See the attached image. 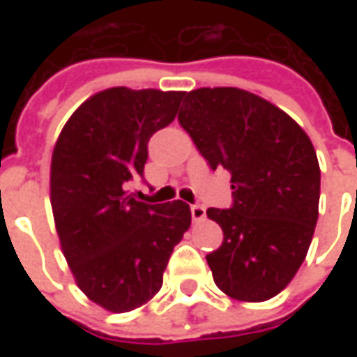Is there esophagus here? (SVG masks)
<instances>
[{
	"label": "esophagus",
	"instance_id": "34e87169",
	"mask_svg": "<svg viewBox=\"0 0 357 357\" xmlns=\"http://www.w3.org/2000/svg\"><path fill=\"white\" fill-rule=\"evenodd\" d=\"M204 216H206V210L202 204H191V218L195 222H201V220H204Z\"/></svg>",
	"mask_w": 357,
	"mask_h": 357
}]
</instances>
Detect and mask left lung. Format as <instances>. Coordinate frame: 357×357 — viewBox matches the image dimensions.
Segmentation results:
<instances>
[{
	"label": "left lung",
	"instance_id": "8db88e82",
	"mask_svg": "<svg viewBox=\"0 0 357 357\" xmlns=\"http://www.w3.org/2000/svg\"><path fill=\"white\" fill-rule=\"evenodd\" d=\"M178 120L210 168L231 174V206L206 210L224 231L206 255L214 283L245 302L275 296L304 262L317 224L312 141L275 105L237 88L183 93Z\"/></svg>",
	"mask_w": 357,
	"mask_h": 357
}]
</instances>
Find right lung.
Here are the masks:
<instances>
[{"mask_svg": "<svg viewBox=\"0 0 357 357\" xmlns=\"http://www.w3.org/2000/svg\"><path fill=\"white\" fill-rule=\"evenodd\" d=\"M181 99V91H101L70 116L53 151L61 247L82 292L110 312H130L160 291L174 247L191 225L183 201L147 204L130 193L143 179L149 139L176 118Z\"/></svg>", "mask_w": 357, "mask_h": 357, "instance_id": "1", "label": "right lung"}]
</instances>
